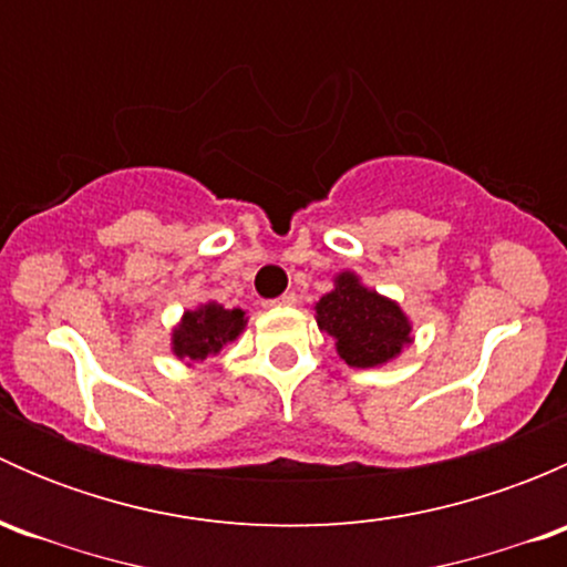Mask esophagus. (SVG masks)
Instances as JSON below:
<instances>
[{
	"instance_id": "34e87169",
	"label": "esophagus",
	"mask_w": 567,
	"mask_h": 567,
	"mask_svg": "<svg viewBox=\"0 0 567 567\" xmlns=\"http://www.w3.org/2000/svg\"><path fill=\"white\" fill-rule=\"evenodd\" d=\"M266 307H296V293H282L279 299L266 301Z\"/></svg>"
}]
</instances>
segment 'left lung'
<instances>
[{"instance_id": "left-lung-1", "label": "left lung", "mask_w": 567, "mask_h": 567, "mask_svg": "<svg viewBox=\"0 0 567 567\" xmlns=\"http://www.w3.org/2000/svg\"><path fill=\"white\" fill-rule=\"evenodd\" d=\"M316 320L351 368H381L414 342L411 320L398 301L370 290L353 271L337 274L334 288L316 305Z\"/></svg>"}]
</instances>
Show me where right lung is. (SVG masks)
Segmentation results:
<instances>
[{
  "label": "right lung",
  "mask_w": 567,
  "mask_h": 567,
  "mask_svg": "<svg viewBox=\"0 0 567 567\" xmlns=\"http://www.w3.org/2000/svg\"><path fill=\"white\" fill-rule=\"evenodd\" d=\"M247 326V312L225 310L216 301L199 305L183 312L181 323L173 329V353L192 368L194 362L216 357L227 342L238 340Z\"/></svg>",
  "instance_id": "right-lung-1"
}]
</instances>
